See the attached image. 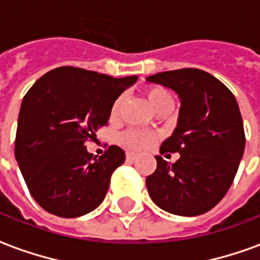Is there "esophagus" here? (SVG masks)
Segmentation results:
<instances>
[{"instance_id":"esophagus-1","label":"esophagus","mask_w":260,"mask_h":260,"mask_svg":"<svg viewBox=\"0 0 260 260\" xmlns=\"http://www.w3.org/2000/svg\"><path fill=\"white\" fill-rule=\"evenodd\" d=\"M136 157H137V154H136V153H132V151H127V153H126L127 161H133V160H136Z\"/></svg>"}]
</instances>
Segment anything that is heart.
<instances>
[{
    "label": "heart",
    "instance_id": "heart-1",
    "mask_svg": "<svg viewBox=\"0 0 260 260\" xmlns=\"http://www.w3.org/2000/svg\"><path fill=\"white\" fill-rule=\"evenodd\" d=\"M146 98H147L148 103L153 109H155L162 102L171 100L170 94L162 87H158V86L147 87L146 89ZM120 106H121V98H117L110 107V113H109L110 120L117 119ZM155 140H157V134L153 133V132H148V130H139V128H128L119 136L120 144L128 148V150H133V151H141V150L150 148L155 143Z\"/></svg>",
    "mask_w": 260,
    "mask_h": 260
}]
</instances>
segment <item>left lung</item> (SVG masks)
Masks as SVG:
<instances>
[{
    "mask_svg": "<svg viewBox=\"0 0 260 260\" xmlns=\"http://www.w3.org/2000/svg\"><path fill=\"white\" fill-rule=\"evenodd\" d=\"M148 82L178 93V126L160 153H180L175 162L157 155L146 178L153 202L170 214L201 215L232 185L245 150V130L234 93L221 80L194 68L148 76Z\"/></svg>",
    "mask_w": 260,
    "mask_h": 260,
    "instance_id": "8db88e82",
    "label": "left lung"
}]
</instances>
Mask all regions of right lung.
Here are the masks:
<instances>
[{"label": "right lung", "instance_id": "1", "mask_svg": "<svg viewBox=\"0 0 260 260\" xmlns=\"http://www.w3.org/2000/svg\"><path fill=\"white\" fill-rule=\"evenodd\" d=\"M136 76L112 78L73 66L45 73L26 92L18 116L15 158L34 200L49 214L76 218L98 208L124 151L99 158L86 150L110 107Z\"/></svg>", "mask_w": 260, "mask_h": 260}]
</instances>
